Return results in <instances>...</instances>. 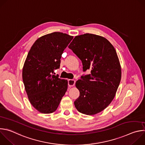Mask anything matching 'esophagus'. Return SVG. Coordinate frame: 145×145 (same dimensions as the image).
Segmentation results:
<instances>
[{
  "label": "esophagus",
  "mask_w": 145,
  "mask_h": 145,
  "mask_svg": "<svg viewBox=\"0 0 145 145\" xmlns=\"http://www.w3.org/2000/svg\"><path fill=\"white\" fill-rule=\"evenodd\" d=\"M75 84V80H72V79H69L68 80V86L69 87H73Z\"/></svg>",
  "instance_id": "obj_1"
}]
</instances>
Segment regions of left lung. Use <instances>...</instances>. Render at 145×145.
<instances>
[{"label":"left lung","mask_w":145,"mask_h":145,"mask_svg":"<svg viewBox=\"0 0 145 145\" xmlns=\"http://www.w3.org/2000/svg\"><path fill=\"white\" fill-rule=\"evenodd\" d=\"M68 47L81 60L83 71L91 70L76 82L80 96L74 106L83 114H98L111 103L120 82L121 70L116 50L106 38L89 33L76 36Z\"/></svg>","instance_id":"1"}]
</instances>
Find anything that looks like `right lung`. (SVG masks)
<instances>
[{"label": "right lung", "instance_id": "obj_1", "mask_svg": "<svg viewBox=\"0 0 145 145\" xmlns=\"http://www.w3.org/2000/svg\"><path fill=\"white\" fill-rule=\"evenodd\" d=\"M73 37L54 32L38 38L29 50L22 69L28 99L42 114L54 112L68 89V81L52 75L60 66V59Z\"/></svg>", "mask_w": 145, "mask_h": 145}]
</instances>
